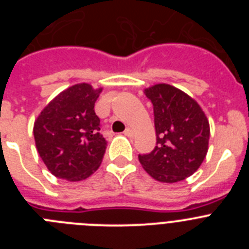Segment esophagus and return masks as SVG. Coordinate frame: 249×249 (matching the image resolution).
Wrapping results in <instances>:
<instances>
[{
    "label": "esophagus",
    "mask_w": 249,
    "mask_h": 249,
    "mask_svg": "<svg viewBox=\"0 0 249 249\" xmlns=\"http://www.w3.org/2000/svg\"><path fill=\"white\" fill-rule=\"evenodd\" d=\"M123 133H124V135L127 136V137H133V129L132 128H126V131L123 132Z\"/></svg>",
    "instance_id": "1"
}]
</instances>
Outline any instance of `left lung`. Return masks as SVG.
Here are the masks:
<instances>
[{"mask_svg":"<svg viewBox=\"0 0 249 249\" xmlns=\"http://www.w3.org/2000/svg\"><path fill=\"white\" fill-rule=\"evenodd\" d=\"M153 105L157 142L153 151L138 155L151 177L173 183L199 168L208 151L210 123L199 105L173 86L160 83L144 89Z\"/></svg>","mask_w":249,"mask_h":249,"instance_id":"8db88e82","label":"left lung"}]
</instances>
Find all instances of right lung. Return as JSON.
I'll return each instance as SVG.
<instances>
[{
  "label": "right lung",
  "instance_id": "obj_1",
  "mask_svg": "<svg viewBox=\"0 0 249 249\" xmlns=\"http://www.w3.org/2000/svg\"><path fill=\"white\" fill-rule=\"evenodd\" d=\"M101 91L87 83L72 86L51 101L37 117L34 126L37 151L56 177L82 181L100 167L107 148L94 112Z\"/></svg>",
  "mask_w": 249,
  "mask_h": 249
}]
</instances>
